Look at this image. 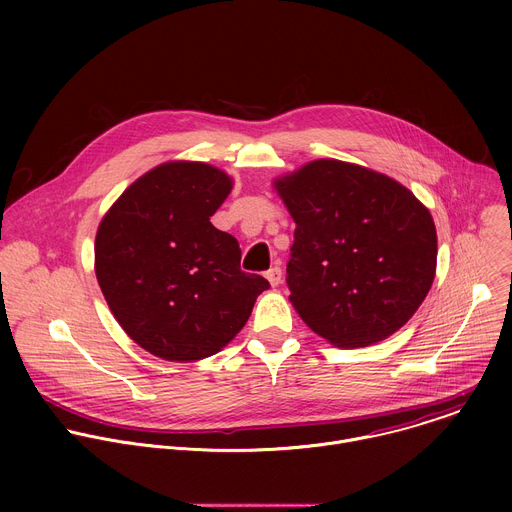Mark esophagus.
<instances>
[{"label": "esophagus", "mask_w": 512, "mask_h": 512, "mask_svg": "<svg viewBox=\"0 0 512 512\" xmlns=\"http://www.w3.org/2000/svg\"><path fill=\"white\" fill-rule=\"evenodd\" d=\"M265 277H267V281L275 287V285H279L281 283V267H279V263H275L269 271H265Z\"/></svg>", "instance_id": "34e87169"}]
</instances>
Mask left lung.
Returning <instances> with one entry per match:
<instances>
[{
	"mask_svg": "<svg viewBox=\"0 0 512 512\" xmlns=\"http://www.w3.org/2000/svg\"><path fill=\"white\" fill-rule=\"evenodd\" d=\"M275 188L296 221L285 281L300 318L340 348L405 326L435 275L429 210L389 176L338 160L310 162Z\"/></svg>",
	"mask_w": 512,
	"mask_h": 512,
	"instance_id": "1",
	"label": "left lung"
}]
</instances>
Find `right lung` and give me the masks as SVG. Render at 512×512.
<instances>
[{"label": "right lung", "instance_id": "1", "mask_svg": "<svg viewBox=\"0 0 512 512\" xmlns=\"http://www.w3.org/2000/svg\"><path fill=\"white\" fill-rule=\"evenodd\" d=\"M231 188L208 164L168 162L135 180L99 225L103 296L127 336L164 360L216 354L269 287L241 271L237 239L210 223Z\"/></svg>", "mask_w": 512, "mask_h": 512}]
</instances>
